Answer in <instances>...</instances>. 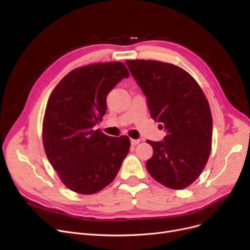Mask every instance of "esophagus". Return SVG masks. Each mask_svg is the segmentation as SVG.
I'll list each match as a JSON object with an SVG mask.
<instances>
[{
	"instance_id": "34e87169",
	"label": "esophagus",
	"mask_w": 250,
	"mask_h": 250,
	"mask_svg": "<svg viewBox=\"0 0 250 250\" xmlns=\"http://www.w3.org/2000/svg\"><path fill=\"white\" fill-rule=\"evenodd\" d=\"M140 139H132L131 140V144L133 145V146H136V145H138L139 143H140Z\"/></svg>"
}]
</instances>
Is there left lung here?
I'll list each match as a JSON object with an SVG mask.
<instances>
[{"instance_id":"8db88e82","label":"left lung","mask_w":250,"mask_h":250,"mask_svg":"<svg viewBox=\"0 0 250 250\" xmlns=\"http://www.w3.org/2000/svg\"><path fill=\"white\" fill-rule=\"evenodd\" d=\"M125 64L146 96L151 117L167 132L164 141H148L153 155L146 162L147 170L167 188H186L199 177L210 153L208 99L197 82L176 65L153 60Z\"/></svg>"}]
</instances>
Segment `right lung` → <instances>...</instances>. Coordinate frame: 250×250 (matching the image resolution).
<instances>
[{"label":"right lung","mask_w":250,"mask_h":250,"mask_svg":"<svg viewBox=\"0 0 250 250\" xmlns=\"http://www.w3.org/2000/svg\"><path fill=\"white\" fill-rule=\"evenodd\" d=\"M128 77L122 62L91 64L65 75L50 96L42 123L45 152L74 192L94 194L109 185L128 153L126 136L94 129L106 113L108 94Z\"/></svg>","instance_id":"1"}]
</instances>
